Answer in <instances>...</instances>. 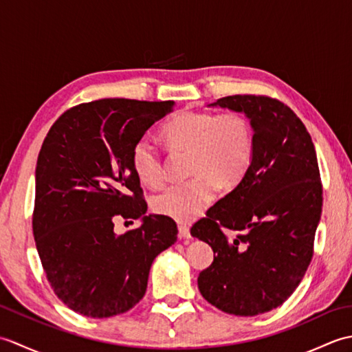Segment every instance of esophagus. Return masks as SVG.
<instances>
[{
    "instance_id": "34e87169",
    "label": "esophagus",
    "mask_w": 352,
    "mask_h": 352,
    "mask_svg": "<svg viewBox=\"0 0 352 352\" xmlns=\"http://www.w3.org/2000/svg\"><path fill=\"white\" fill-rule=\"evenodd\" d=\"M178 234H180L182 239H190V230L186 223H178Z\"/></svg>"
}]
</instances>
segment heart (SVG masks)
Listing matches in <instances>:
<instances>
[{
	"label": "heart",
	"instance_id": "heart-1",
	"mask_svg": "<svg viewBox=\"0 0 352 352\" xmlns=\"http://www.w3.org/2000/svg\"><path fill=\"white\" fill-rule=\"evenodd\" d=\"M169 153L184 154L188 182L164 189L153 198V210L178 222L198 218L214 198L216 189L230 192L242 183L256 154V131L242 111L182 110L160 130ZM134 174L148 188L166 178L164 162L146 139L131 149Z\"/></svg>",
	"mask_w": 352,
	"mask_h": 352
}]
</instances>
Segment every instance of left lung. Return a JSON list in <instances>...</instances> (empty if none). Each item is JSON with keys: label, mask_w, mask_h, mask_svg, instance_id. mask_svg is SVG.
<instances>
[{"label": "left lung", "mask_w": 352, "mask_h": 352, "mask_svg": "<svg viewBox=\"0 0 352 352\" xmlns=\"http://www.w3.org/2000/svg\"><path fill=\"white\" fill-rule=\"evenodd\" d=\"M214 106L251 119L256 154L242 183L190 228L214 254L198 289L216 309L256 316L286 301L311 261L322 213L318 157L305 125L280 100L231 95ZM222 228L239 234L231 241Z\"/></svg>", "instance_id": "left-lung-1"}]
</instances>
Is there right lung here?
I'll list each match as a JSON object with an SVG mask.
<instances>
[{"mask_svg":"<svg viewBox=\"0 0 352 352\" xmlns=\"http://www.w3.org/2000/svg\"><path fill=\"white\" fill-rule=\"evenodd\" d=\"M174 101L106 98L71 107L52 124L37 157L33 234L42 267L65 305L110 318L145 295L154 258L177 241V223L146 213L131 164L145 131ZM142 219L118 236L114 219Z\"/></svg>","mask_w":352,"mask_h":352,"instance_id":"add662e5","label":"right lung"}]
</instances>
